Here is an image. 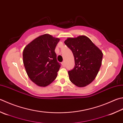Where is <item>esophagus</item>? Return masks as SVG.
<instances>
[{
	"label": "esophagus",
	"instance_id": "1",
	"mask_svg": "<svg viewBox=\"0 0 123 123\" xmlns=\"http://www.w3.org/2000/svg\"><path fill=\"white\" fill-rule=\"evenodd\" d=\"M62 65L64 66V65H65V62L64 61H63V62H62Z\"/></svg>",
	"mask_w": 123,
	"mask_h": 123
}]
</instances>
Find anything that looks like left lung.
Returning <instances> with one entry per match:
<instances>
[{
    "label": "left lung",
    "mask_w": 123,
    "mask_h": 123,
    "mask_svg": "<svg viewBox=\"0 0 123 123\" xmlns=\"http://www.w3.org/2000/svg\"><path fill=\"white\" fill-rule=\"evenodd\" d=\"M64 43L74 57V68L68 72L69 80L78 87L86 86L98 75L102 61V52L86 36L69 37Z\"/></svg>",
    "instance_id": "obj_1"
}]
</instances>
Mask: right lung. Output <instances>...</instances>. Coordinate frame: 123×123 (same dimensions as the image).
<instances>
[{
  "label": "right lung",
  "mask_w": 123,
  "mask_h": 123,
  "mask_svg": "<svg viewBox=\"0 0 123 123\" xmlns=\"http://www.w3.org/2000/svg\"><path fill=\"white\" fill-rule=\"evenodd\" d=\"M60 39L49 34L36 38L23 51V62L28 76L38 86L46 87L55 80L61 64L55 50Z\"/></svg>",
  "instance_id": "obj_1"
}]
</instances>
